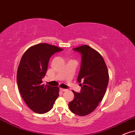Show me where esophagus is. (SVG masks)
I'll list each match as a JSON object with an SVG mask.
<instances>
[{
	"mask_svg": "<svg viewBox=\"0 0 135 135\" xmlns=\"http://www.w3.org/2000/svg\"><path fill=\"white\" fill-rule=\"evenodd\" d=\"M60 90L62 91H66V89H64V88H60Z\"/></svg>",
	"mask_w": 135,
	"mask_h": 135,
	"instance_id": "34e87169",
	"label": "esophagus"
}]
</instances>
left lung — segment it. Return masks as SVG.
Segmentation results:
<instances>
[{
	"mask_svg": "<svg viewBox=\"0 0 135 135\" xmlns=\"http://www.w3.org/2000/svg\"><path fill=\"white\" fill-rule=\"evenodd\" d=\"M73 50L81 56L77 78L81 88L80 93L73 91L74 99L69 107L75 115L85 116L93 112L103 99L108 84V71L102 56L89 46L82 45Z\"/></svg>",
	"mask_w": 135,
	"mask_h": 135,
	"instance_id": "left-lung-1",
	"label": "left lung"
}]
</instances>
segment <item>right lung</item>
I'll list each match as a JSON object with an SVG mask.
<instances>
[{"label":"right lung","instance_id":"1","mask_svg":"<svg viewBox=\"0 0 135 135\" xmlns=\"http://www.w3.org/2000/svg\"><path fill=\"white\" fill-rule=\"evenodd\" d=\"M63 49L47 44L32 46L22 56L17 73V82L20 93L30 109L43 114L53 108L59 96V88L42 83L49 60Z\"/></svg>","mask_w":135,"mask_h":135}]
</instances>
